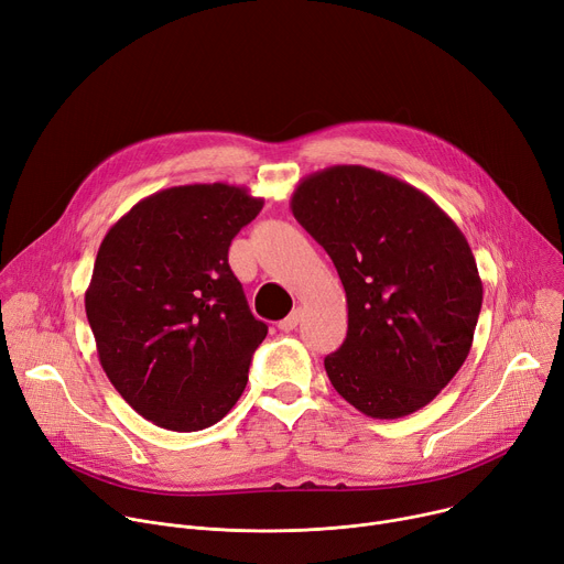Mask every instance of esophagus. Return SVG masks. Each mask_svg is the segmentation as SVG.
I'll return each mask as SVG.
<instances>
[{
  "mask_svg": "<svg viewBox=\"0 0 564 564\" xmlns=\"http://www.w3.org/2000/svg\"><path fill=\"white\" fill-rule=\"evenodd\" d=\"M299 322H301V311L296 308V311H292L285 319H281V322H279V328L288 333V330H294V328L299 326Z\"/></svg>",
  "mask_w": 564,
  "mask_h": 564,
  "instance_id": "esophagus-1",
  "label": "esophagus"
}]
</instances>
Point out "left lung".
Returning <instances> with one entry per match:
<instances>
[{"instance_id": "1", "label": "left lung", "mask_w": 564, "mask_h": 564, "mask_svg": "<svg viewBox=\"0 0 564 564\" xmlns=\"http://www.w3.org/2000/svg\"><path fill=\"white\" fill-rule=\"evenodd\" d=\"M290 209L346 290V339L324 360L335 391L371 419L419 412L473 346L484 285L466 236L430 195L367 166L308 175Z\"/></svg>"}]
</instances>
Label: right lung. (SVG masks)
<instances>
[{"label": "right lung", "mask_w": 564, "mask_h": 564, "mask_svg": "<svg viewBox=\"0 0 564 564\" xmlns=\"http://www.w3.org/2000/svg\"><path fill=\"white\" fill-rule=\"evenodd\" d=\"M263 197L231 184L152 193L98 247L85 311L100 367L145 421L197 432L229 414L268 326L229 268Z\"/></svg>", "instance_id": "1"}]
</instances>
